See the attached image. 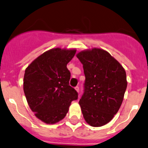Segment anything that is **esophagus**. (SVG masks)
<instances>
[{"label":"esophagus","instance_id":"obj_1","mask_svg":"<svg viewBox=\"0 0 148 148\" xmlns=\"http://www.w3.org/2000/svg\"><path fill=\"white\" fill-rule=\"evenodd\" d=\"M75 90L77 92H79V87L78 86H76L75 88Z\"/></svg>","mask_w":148,"mask_h":148}]
</instances>
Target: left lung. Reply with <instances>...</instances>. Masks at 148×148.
Returning <instances> with one entry per match:
<instances>
[{"instance_id": "1", "label": "left lung", "mask_w": 148, "mask_h": 148, "mask_svg": "<svg viewBox=\"0 0 148 148\" xmlns=\"http://www.w3.org/2000/svg\"><path fill=\"white\" fill-rule=\"evenodd\" d=\"M83 64L85 81L79 104L83 118L92 127L109 123L119 110L127 88L123 67L108 52L100 48L76 55Z\"/></svg>"}]
</instances>
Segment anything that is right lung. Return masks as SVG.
Returning a JSON list of instances; mask_svg holds the SVG:
<instances>
[{
    "mask_svg": "<svg viewBox=\"0 0 148 148\" xmlns=\"http://www.w3.org/2000/svg\"><path fill=\"white\" fill-rule=\"evenodd\" d=\"M75 49L53 48L35 59L27 67L23 90L35 115L46 124L63 120L77 92L70 86L71 73L67 68Z\"/></svg>",
    "mask_w": 148,
    "mask_h": 148,
    "instance_id": "1",
    "label": "right lung"
}]
</instances>
